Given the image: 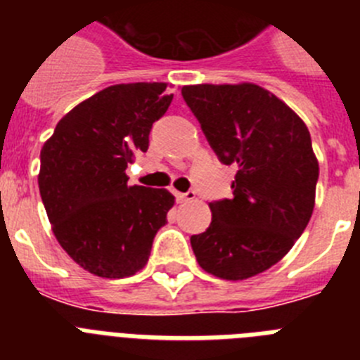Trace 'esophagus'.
I'll list each match as a JSON object with an SVG mask.
<instances>
[{
  "mask_svg": "<svg viewBox=\"0 0 360 360\" xmlns=\"http://www.w3.org/2000/svg\"><path fill=\"white\" fill-rule=\"evenodd\" d=\"M176 200L180 203H187V202H193L195 200V191H187V193H176Z\"/></svg>",
  "mask_w": 360,
  "mask_h": 360,
  "instance_id": "obj_1",
  "label": "esophagus"
}]
</instances>
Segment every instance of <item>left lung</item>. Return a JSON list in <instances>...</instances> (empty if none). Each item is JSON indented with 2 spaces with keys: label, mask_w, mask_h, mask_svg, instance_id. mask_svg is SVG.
<instances>
[{
  "label": "left lung",
  "mask_w": 360,
  "mask_h": 360,
  "mask_svg": "<svg viewBox=\"0 0 360 360\" xmlns=\"http://www.w3.org/2000/svg\"><path fill=\"white\" fill-rule=\"evenodd\" d=\"M216 157L234 164L232 198L211 202L212 221L191 236L205 272L240 281L270 269L310 221L319 164L307 124L269 90L250 82L184 86Z\"/></svg>",
  "instance_id": "left-lung-1"
}]
</instances>
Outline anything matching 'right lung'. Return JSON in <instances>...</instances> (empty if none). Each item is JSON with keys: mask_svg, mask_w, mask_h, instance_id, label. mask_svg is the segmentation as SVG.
Returning a JSON list of instances; mask_svg holds the SVG:
<instances>
[{"mask_svg": "<svg viewBox=\"0 0 360 360\" xmlns=\"http://www.w3.org/2000/svg\"><path fill=\"white\" fill-rule=\"evenodd\" d=\"M165 82L104 88L57 122L41 149V200L57 241L98 278L133 276L148 263L174 196L129 186L126 167L148 151L153 122L173 94Z\"/></svg>", "mask_w": 360, "mask_h": 360, "instance_id": "1", "label": "right lung"}]
</instances>
